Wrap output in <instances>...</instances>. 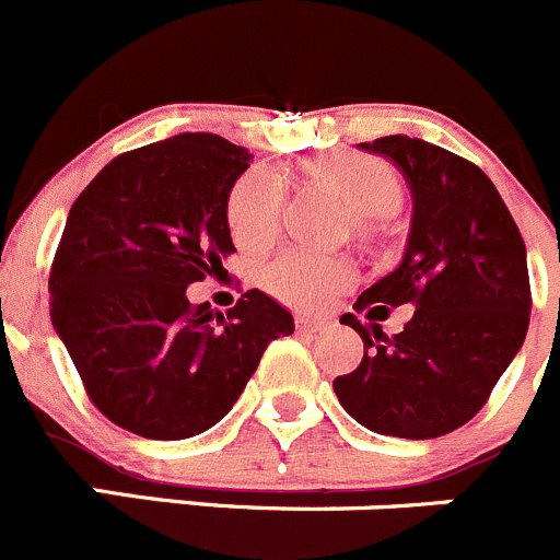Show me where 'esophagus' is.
<instances>
[{
    "label": "esophagus",
    "instance_id": "34e87169",
    "mask_svg": "<svg viewBox=\"0 0 560 560\" xmlns=\"http://www.w3.org/2000/svg\"><path fill=\"white\" fill-rule=\"evenodd\" d=\"M298 328H301V331H320V328H326V320H312V317H298Z\"/></svg>",
    "mask_w": 560,
    "mask_h": 560
}]
</instances>
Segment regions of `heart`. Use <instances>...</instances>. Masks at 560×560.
<instances>
[{"label":"heart","mask_w":560,"mask_h":560,"mask_svg":"<svg viewBox=\"0 0 560 560\" xmlns=\"http://www.w3.org/2000/svg\"><path fill=\"white\" fill-rule=\"evenodd\" d=\"M306 179L328 187L351 207V221L359 232L375 218L389 215L404 201V182L389 162L362 151H326L301 165ZM284 212V192L270 171L254 168L240 176L226 198V223L234 243L245 250H259L276 240ZM357 281L351 259L337 254H317L306 248H287L262 268V284L270 295L295 310H320L331 298Z\"/></svg>","instance_id":"1"}]
</instances>
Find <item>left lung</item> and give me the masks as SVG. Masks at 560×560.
<instances>
[{
	"label": "left lung",
	"instance_id": "8db88e82",
	"mask_svg": "<svg viewBox=\"0 0 560 560\" xmlns=\"http://www.w3.org/2000/svg\"><path fill=\"white\" fill-rule=\"evenodd\" d=\"M364 151L386 156L411 187L415 215L404 262L353 304L370 320L415 306L400 334L357 328L364 357L334 378L339 404L375 433L436 439L472 420L525 342L530 279L525 240L492 179L464 156L389 135Z\"/></svg>",
	"mask_w": 560,
	"mask_h": 560
}]
</instances>
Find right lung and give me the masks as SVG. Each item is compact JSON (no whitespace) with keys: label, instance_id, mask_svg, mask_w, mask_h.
<instances>
[{"label":"right lung","instance_id":"obj_1","mask_svg":"<svg viewBox=\"0 0 560 560\" xmlns=\"http://www.w3.org/2000/svg\"><path fill=\"white\" fill-rule=\"evenodd\" d=\"M250 154L185 132L109 160L80 192L49 270L51 323L91 404L145 439L221 422L265 348L295 323L262 290L223 315L187 284L223 273L226 198Z\"/></svg>","mask_w":560,"mask_h":560}]
</instances>
